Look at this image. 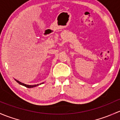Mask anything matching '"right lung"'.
<instances>
[{"label": "right lung", "instance_id": "right-lung-1", "mask_svg": "<svg viewBox=\"0 0 120 120\" xmlns=\"http://www.w3.org/2000/svg\"><path fill=\"white\" fill-rule=\"evenodd\" d=\"M16 81H17V82H18V84H21V85H22V86H25V87H27V88H32V87H36V86H39V84H36V85H32V86H29V85H26V84H23V83H22L21 82H20V81H18V80H16V79H14ZM42 84V83H41ZM41 84H40V85Z\"/></svg>", "mask_w": 120, "mask_h": 120}]
</instances>
